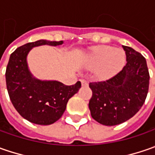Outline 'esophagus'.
<instances>
[{
  "mask_svg": "<svg viewBox=\"0 0 155 155\" xmlns=\"http://www.w3.org/2000/svg\"><path fill=\"white\" fill-rule=\"evenodd\" d=\"M81 83H82V85H83V86H87V85H88V82H87L85 79H82V80H81Z\"/></svg>",
  "mask_w": 155,
  "mask_h": 155,
  "instance_id": "obj_1",
  "label": "esophagus"
}]
</instances>
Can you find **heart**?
Wrapping results in <instances>:
<instances>
[{
	"instance_id": "b5f03b06",
	"label": "heart",
	"mask_w": 155,
	"mask_h": 155,
	"mask_svg": "<svg viewBox=\"0 0 155 155\" xmlns=\"http://www.w3.org/2000/svg\"><path fill=\"white\" fill-rule=\"evenodd\" d=\"M126 62L125 51L110 45L96 47L90 54L87 67L97 71L99 78L108 79L116 74Z\"/></svg>"
}]
</instances>
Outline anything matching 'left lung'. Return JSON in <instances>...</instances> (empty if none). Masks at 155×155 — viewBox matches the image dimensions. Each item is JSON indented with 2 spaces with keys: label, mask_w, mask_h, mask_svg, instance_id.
Here are the masks:
<instances>
[{
  "label": "left lung",
  "mask_w": 155,
  "mask_h": 155,
  "mask_svg": "<svg viewBox=\"0 0 155 155\" xmlns=\"http://www.w3.org/2000/svg\"><path fill=\"white\" fill-rule=\"evenodd\" d=\"M127 64L114 77L90 83L92 97L89 108L94 120L114 126L128 121L140 110L149 87V72L145 58L133 48L122 45Z\"/></svg>",
  "instance_id": "1"
}]
</instances>
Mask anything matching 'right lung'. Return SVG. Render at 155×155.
<instances>
[{"label": "right lung", "mask_w": 155, "mask_h": 155, "mask_svg": "<svg viewBox=\"0 0 155 155\" xmlns=\"http://www.w3.org/2000/svg\"><path fill=\"white\" fill-rule=\"evenodd\" d=\"M63 41L40 39L21 45L9 58L6 84L12 104L23 118L39 125H50L58 121L66 109L69 99L80 89L78 81L64 85L58 81H42L33 78L27 63L30 50L39 45H62Z\"/></svg>", "instance_id": "1"}]
</instances>
